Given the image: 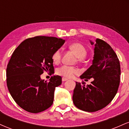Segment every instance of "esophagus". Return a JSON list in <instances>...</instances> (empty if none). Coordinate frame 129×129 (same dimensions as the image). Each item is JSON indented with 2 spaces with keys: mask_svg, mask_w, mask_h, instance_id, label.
Returning a JSON list of instances; mask_svg holds the SVG:
<instances>
[{
  "mask_svg": "<svg viewBox=\"0 0 129 129\" xmlns=\"http://www.w3.org/2000/svg\"><path fill=\"white\" fill-rule=\"evenodd\" d=\"M67 78H62V81H63V82H64V81H67Z\"/></svg>",
  "mask_w": 129,
  "mask_h": 129,
  "instance_id": "obj_1",
  "label": "esophagus"
}]
</instances>
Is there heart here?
Here are the masks:
<instances>
[{
  "label": "heart",
  "mask_w": 129,
  "mask_h": 129,
  "mask_svg": "<svg viewBox=\"0 0 129 129\" xmlns=\"http://www.w3.org/2000/svg\"><path fill=\"white\" fill-rule=\"evenodd\" d=\"M69 49L75 54V56L79 59V60L84 58L87 54L86 48L83 45L79 43H74V44H71L69 46ZM52 59L54 63H59L61 59V52L59 50L54 51L52 55ZM56 72L60 76L64 77V78H72L75 74H78L79 70L74 67L63 66L57 69Z\"/></svg>",
  "instance_id": "obj_1"
}]
</instances>
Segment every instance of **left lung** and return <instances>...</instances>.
<instances>
[{
	"instance_id": "8db88e82",
	"label": "left lung",
	"mask_w": 129,
	"mask_h": 129,
	"mask_svg": "<svg viewBox=\"0 0 129 129\" xmlns=\"http://www.w3.org/2000/svg\"><path fill=\"white\" fill-rule=\"evenodd\" d=\"M92 65L80 76L85 81L90 78L91 84L85 85L76 82L73 101L78 109L85 112H96L103 109L116 95L120 82L121 69L118 56L112 47L103 40L96 39Z\"/></svg>"
}]
</instances>
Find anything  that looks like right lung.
Masks as SVG:
<instances>
[{
  "label": "right lung",
  "instance_id": "right-lung-1",
  "mask_svg": "<svg viewBox=\"0 0 129 129\" xmlns=\"http://www.w3.org/2000/svg\"><path fill=\"white\" fill-rule=\"evenodd\" d=\"M64 43L60 38L36 36L25 40L13 52L7 68V87L23 110L37 113L53 104L55 88L62 84V78L53 76L47 82L41 75L44 71L54 73L52 55Z\"/></svg>",
  "mask_w": 129,
  "mask_h": 129
}]
</instances>
